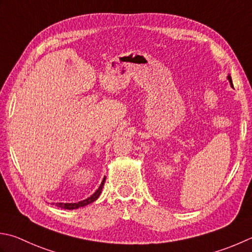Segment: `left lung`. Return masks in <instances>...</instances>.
Wrapping results in <instances>:
<instances>
[{
    "label": "left lung",
    "mask_w": 252,
    "mask_h": 252,
    "mask_svg": "<svg viewBox=\"0 0 252 252\" xmlns=\"http://www.w3.org/2000/svg\"><path fill=\"white\" fill-rule=\"evenodd\" d=\"M227 80H228V81H229V83H230V86L233 87V82H231V77H230L229 74H228V75H227Z\"/></svg>",
    "instance_id": "1"
}]
</instances>
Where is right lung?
<instances>
[{
  "label": "right lung",
  "mask_w": 252,
  "mask_h": 252,
  "mask_svg": "<svg viewBox=\"0 0 252 252\" xmlns=\"http://www.w3.org/2000/svg\"><path fill=\"white\" fill-rule=\"evenodd\" d=\"M105 181H106V177H103V179L101 181L99 188H98L95 191V193L92 194L90 198H87L85 200L76 202V203H63V202H58V203H52V204L58 206V208L64 209V210H75V209H78V208H83V206H86L88 204L93 203L94 201H96L98 198H99V195H100L102 188H103V185H105Z\"/></svg>",
  "instance_id": "right-lung-1"
}]
</instances>
